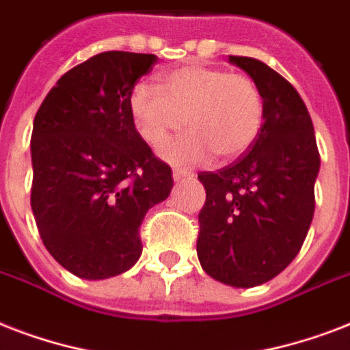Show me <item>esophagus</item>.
<instances>
[{
	"label": "esophagus",
	"mask_w": 350,
	"mask_h": 350,
	"mask_svg": "<svg viewBox=\"0 0 350 350\" xmlns=\"http://www.w3.org/2000/svg\"><path fill=\"white\" fill-rule=\"evenodd\" d=\"M192 172H187L183 169H172V178L174 181H185V180H192Z\"/></svg>",
	"instance_id": "34e87169"
}]
</instances>
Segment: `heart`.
<instances>
[{
  "instance_id": "1",
  "label": "heart",
  "mask_w": 350,
  "mask_h": 350,
  "mask_svg": "<svg viewBox=\"0 0 350 350\" xmlns=\"http://www.w3.org/2000/svg\"><path fill=\"white\" fill-rule=\"evenodd\" d=\"M129 111L143 142L154 148L183 123L189 126L191 132L161 150L167 161L181 167L203 163L213 154L238 158L256 142L263 123V100L252 79L198 63L165 72L158 87L134 85Z\"/></svg>"
}]
</instances>
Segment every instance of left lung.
Here are the masks:
<instances>
[{"instance_id":"left-lung-1","label":"left lung","mask_w":350,"mask_h":350,"mask_svg":"<svg viewBox=\"0 0 350 350\" xmlns=\"http://www.w3.org/2000/svg\"><path fill=\"white\" fill-rule=\"evenodd\" d=\"M263 100V125L234 163L202 172L207 200L200 213L198 258L230 287L249 288L278 276L301 249L314 216L320 154L301 96L260 59L229 56Z\"/></svg>"}]
</instances>
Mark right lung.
Wrapping results in <instances>:
<instances>
[{
  "mask_svg": "<svg viewBox=\"0 0 350 350\" xmlns=\"http://www.w3.org/2000/svg\"><path fill=\"white\" fill-rule=\"evenodd\" d=\"M154 54H96L57 79L32 126V196L40 236L74 276L105 280L142 256L139 225L169 198V165L152 156L129 94Z\"/></svg>",
  "mask_w": 350,
  "mask_h": 350,
  "instance_id": "1",
  "label": "right lung"
}]
</instances>
